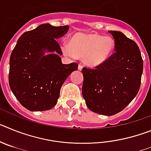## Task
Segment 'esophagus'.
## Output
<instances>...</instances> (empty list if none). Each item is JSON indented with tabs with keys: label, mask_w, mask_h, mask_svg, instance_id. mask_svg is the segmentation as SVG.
<instances>
[{
	"label": "esophagus",
	"mask_w": 151,
	"mask_h": 151,
	"mask_svg": "<svg viewBox=\"0 0 151 151\" xmlns=\"http://www.w3.org/2000/svg\"><path fill=\"white\" fill-rule=\"evenodd\" d=\"M78 70H80V71H81V70H82V65H78Z\"/></svg>",
	"instance_id": "esophagus-1"
}]
</instances>
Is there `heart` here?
I'll list each match as a JSON object with an SVG mask.
<instances>
[{
	"label": "heart",
	"instance_id": "b5f03b06",
	"mask_svg": "<svg viewBox=\"0 0 151 151\" xmlns=\"http://www.w3.org/2000/svg\"><path fill=\"white\" fill-rule=\"evenodd\" d=\"M115 47V41L110 37L97 33H76L64 45L63 52L71 57H83L89 67H97L107 61Z\"/></svg>",
	"mask_w": 151,
	"mask_h": 151
}]
</instances>
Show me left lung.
I'll list each match as a JSON object with an SVG mask.
<instances>
[{"mask_svg":"<svg viewBox=\"0 0 151 151\" xmlns=\"http://www.w3.org/2000/svg\"><path fill=\"white\" fill-rule=\"evenodd\" d=\"M115 53L95 69H82V96L88 109L104 116L122 111L134 99L141 85L143 60L137 44L121 32L109 31Z\"/></svg>","mask_w":151,"mask_h":151,"instance_id":"1","label":"left lung"}]
</instances>
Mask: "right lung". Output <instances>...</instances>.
I'll return each mask as SVG.
<instances>
[{
  "mask_svg": "<svg viewBox=\"0 0 151 151\" xmlns=\"http://www.w3.org/2000/svg\"><path fill=\"white\" fill-rule=\"evenodd\" d=\"M69 26L40 25L24 32L10 59L9 84L21 104L31 111L50 110L57 103L63 84L78 64H63L57 41ZM48 52L49 55H46Z\"/></svg>",
  "mask_w": 151,
  "mask_h": 151,
  "instance_id": "right-lung-1",
  "label": "right lung"
}]
</instances>
